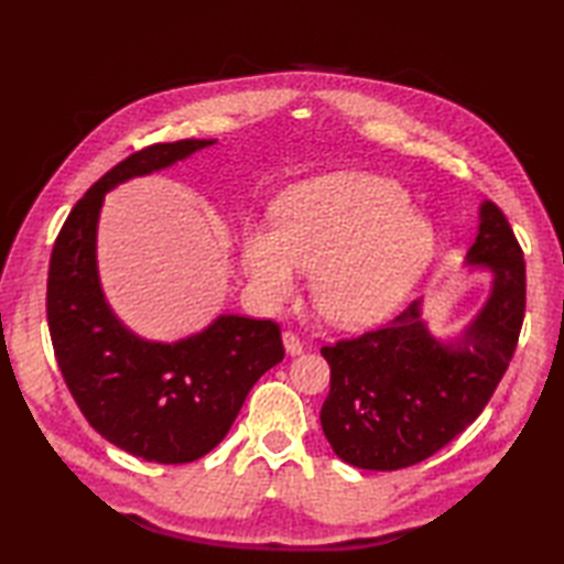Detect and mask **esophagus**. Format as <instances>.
<instances>
[{
  "label": "esophagus",
  "mask_w": 564,
  "mask_h": 564,
  "mask_svg": "<svg viewBox=\"0 0 564 564\" xmlns=\"http://www.w3.org/2000/svg\"><path fill=\"white\" fill-rule=\"evenodd\" d=\"M283 346H285V351H289L291 356L303 354V341H301V337H297V334L291 332V329L283 332Z\"/></svg>",
  "instance_id": "esophagus-1"
}]
</instances>
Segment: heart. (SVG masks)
I'll list each match as a JSON object with an SVG mask.
<instances>
[{
    "label": "heart",
    "instance_id": "heart-1",
    "mask_svg": "<svg viewBox=\"0 0 564 564\" xmlns=\"http://www.w3.org/2000/svg\"><path fill=\"white\" fill-rule=\"evenodd\" d=\"M275 230L245 235L242 257L261 297H289L313 271L310 295L329 322L361 327L398 307L431 261L434 232L406 210L388 178L332 174L291 188L275 206Z\"/></svg>",
    "mask_w": 564,
    "mask_h": 564
}]
</instances>
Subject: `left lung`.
I'll list each match as a JSON object with an SVG mask.
<instances>
[{
    "label": "left lung",
    "mask_w": 564,
    "mask_h": 564,
    "mask_svg": "<svg viewBox=\"0 0 564 564\" xmlns=\"http://www.w3.org/2000/svg\"><path fill=\"white\" fill-rule=\"evenodd\" d=\"M467 251L495 273L492 295L458 346L426 332L422 301L386 325L322 346L332 368L322 431L344 463L400 470L422 463L482 414L517 351L525 315V261L507 215L487 200Z\"/></svg>",
    "instance_id": "left-lung-1"
}]
</instances>
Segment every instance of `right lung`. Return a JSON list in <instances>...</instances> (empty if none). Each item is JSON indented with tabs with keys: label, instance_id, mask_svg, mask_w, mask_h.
Instances as JSON below:
<instances>
[{
	"label": "right lung",
	"instance_id": "obj_1",
	"mask_svg": "<svg viewBox=\"0 0 564 564\" xmlns=\"http://www.w3.org/2000/svg\"><path fill=\"white\" fill-rule=\"evenodd\" d=\"M210 142H154L118 162L69 210L47 269V329L72 398L94 431L150 463L182 465L210 453L254 382L285 356L273 319L220 315L196 337L152 344L104 301L94 242L106 191Z\"/></svg>",
	"mask_w": 564,
	"mask_h": 564
}]
</instances>
